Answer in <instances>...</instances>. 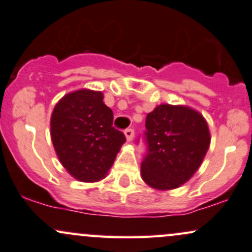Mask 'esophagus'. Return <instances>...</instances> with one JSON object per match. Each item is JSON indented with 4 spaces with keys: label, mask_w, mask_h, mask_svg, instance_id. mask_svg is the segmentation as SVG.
Returning a JSON list of instances; mask_svg holds the SVG:
<instances>
[{
    "label": "esophagus",
    "mask_w": 252,
    "mask_h": 252,
    "mask_svg": "<svg viewBox=\"0 0 252 252\" xmlns=\"http://www.w3.org/2000/svg\"><path fill=\"white\" fill-rule=\"evenodd\" d=\"M125 135H126L127 141H132L134 138V131L132 128H127L125 129Z\"/></svg>",
    "instance_id": "1"
}]
</instances>
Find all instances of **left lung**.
<instances>
[{
	"mask_svg": "<svg viewBox=\"0 0 252 252\" xmlns=\"http://www.w3.org/2000/svg\"><path fill=\"white\" fill-rule=\"evenodd\" d=\"M145 127L144 182L158 190H171L188 182L211 144L208 124L201 113L182 104L162 103L146 115Z\"/></svg>",
	"mask_w": 252,
	"mask_h": 252,
	"instance_id": "left-lung-1",
	"label": "left lung"
}]
</instances>
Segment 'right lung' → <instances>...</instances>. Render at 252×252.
Here are the masks:
<instances>
[{
	"label": "right lung",
	"mask_w": 252,
	"mask_h": 252,
	"mask_svg": "<svg viewBox=\"0 0 252 252\" xmlns=\"http://www.w3.org/2000/svg\"><path fill=\"white\" fill-rule=\"evenodd\" d=\"M50 126L59 162L81 182L104 179L126 141L113 127V112L104 104L103 94L95 90L64 95L53 108Z\"/></svg>",
	"instance_id": "1"
}]
</instances>
